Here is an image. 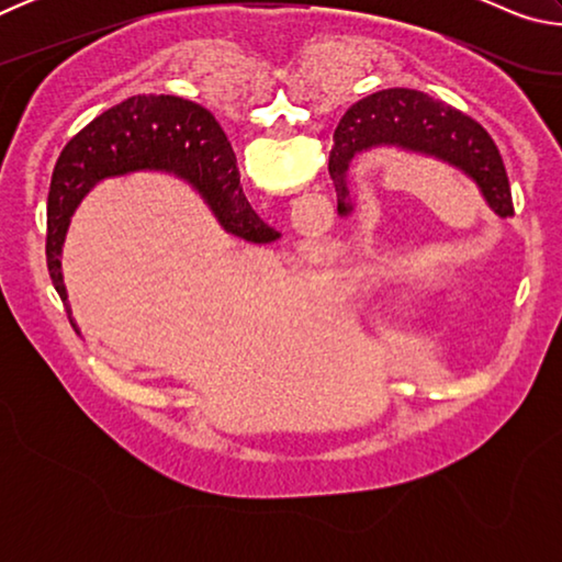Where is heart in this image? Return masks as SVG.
Instances as JSON below:
<instances>
[{
	"instance_id": "heart-1",
	"label": "heart",
	"mask_w": 562,
	"mask_h": 562,
	"mask_svg": "<svg viewBox=\"0 0 562 562\" xmlns=\"http://www.w3.org/2000/svg\"><path fill=\"white\" fill-rule=\"evenodd\" d=\"M372 280H376V284H384L386 282V278H384V272L382 274H379V270H376V274H374V278ZM374 284V282H372Z\"/></svg>"
}]
</instances>
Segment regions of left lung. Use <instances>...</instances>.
Here are the masks:
<instances>
[{
    "mask_svg": "<svg viewBox=\"0 0 562 562\" xmlns=\"http://www.w3.org/2000/svg\"><path fill=\"white\" fill-rule=\"evenodd\" d=\"M329 176L337 188V207L351 211L347 168L361 150L398 146L416 154L436 156L469 176L486 198L491 211L513 217V198L506 166L496 144L481 123L449 103L414 89H384L357 101L339 121Z\"/></svg>",
    "mask_w": 562,
    "mask_h": 562,
    "instance_id": "1",
    "label": "left lung"
}]
</instances>
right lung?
Masks as SVG:
<instances>
[{"label": "right lung", "instance_id": "1", "mask_svg": "<svg viewBox=\"0 0 562 562\" xmlns=\"http://www.w3.org/2000/svg\"><path fill=\"white\" fill-rule=\"evenodd\" d=\"M146 168L190 180L227 233L250 243H270L278 237L247 203L233 146L211 111L178 97H131L76 133L52 176L46 201V268L74 329L61 274V245L76 205L101 178Z\"/></svg>", "mask_w": 562, "mask_h": 562}]
</instances>
